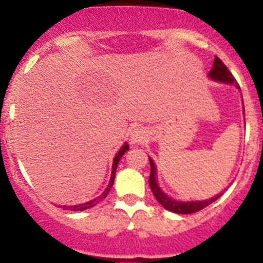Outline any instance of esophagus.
Returning a JSON list of instances; mask_svg holds the SVG:
<instances>
[{
	"mask_svg": "<svg viewBox=\"0 0 263 263\" xmlns=\"http://www.w3.org/2000/svg\"><path fill=\"white\" fill-rule=\"evenodd\" d=\"M130 139H132V142L133 143H141L143 142L146 139V132L143 129H134L130 134Z\"/></svg>",
	"mask_w": 263,
	"mask_h": 263,
	"instance_id": "obj_1",
	"label": "esophagus"
}]
</instances>
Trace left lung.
Returning a JSON list of instances; mask_svg holds the SVG:
<instances>
[{"label":"left lung","instance_id":"1","mask_svg":"<svg viewBox=\"0 0 263 263\" xmlns=\"http://www.w3.org/2000/svg\"><path fill=\"white\" fill-rule=\"evenodd\" d=\"M210 78L213 79L216 81H222V83H231V84H237L236 79L232 75L231 71L227 68L224 63L221 62V59L217 57H215V60H213V67L210 71ZM150 178H148V184H150V188H152L153 194H154L155 199L158 200V203L162 206H164L166 210L171 211V212L180 213V215H185V213H195L199 212V211L204 210L205 206H208L210 204H212L213 201H216L218 197L221 196L222 194H218L217 196L212 197L210 200H203V201H188V203H182V201H175L174 199L167 196L166 194L160 191V188L158 187L157 184V179H155V164L153 162V159H150Z\"/></svg>","mask_w":263,"mask_h":263}]
</instances>
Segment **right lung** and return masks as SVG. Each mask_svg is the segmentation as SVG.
I'll return each mask as SVG.
<instances>
[{"label": "right lung", "instance_id": "obj_1", "mask_svg": "<svg viewBox=\"0 0 263 263\" xmlns=\"http://www.w3.org/2000/svg\"><path fill=\"white\" fill-rule=\"evenodd\" d=\"M129 150V145H126L125 143L124 146H122V148H121L120 152L117 153V155L115 157V160H113V167H111V176H110V182H109V185L106 187L105 191L103 192V195L101 196H99L97 199H95V200L92 201H88V203H84V204H80V205H72V206H67L69 211H84V210H88V208H92V206L96 205L99 201H101L103 199H105L106 195H108L109 190L111 188V185H113V183H115V178H116V170H117V166H118V162H120L121 157L125 154V153Z\"/></svg>", "mask_w": 263, "mask_h": 263}]
</instances>
